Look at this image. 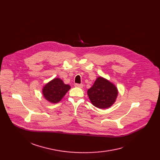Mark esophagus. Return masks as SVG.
Returning a JSON list of instances; mask_svg holds the SVG:
<instances>
[{
    "label": "esophagus",
    "mask_w": 160,
    "mask_h": 160,
    "mask_svg": "<svg viewBox=\"0 0 160 160\" xmlns=\"http://www.w3.org/2000/svg\"><path fill=\"white\" fill-rule=\"evenodd\" d=\"M74 86L77 87V88H82L83 87V84H79V83H75L74 84Z\"/></svg>",
    "instance_id": "34e87169"
}]
</instances>
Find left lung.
<instances>
[{
	"label": "left lung",
	"mask_w": 160,
	"mask_h": 160,
	"mask_svg": "<svg viewBox=\"0 0 160 160\" xmlns=\"http://www.w3.org/2000/svg\"><path fill=\"white\" fill-rule=\"evenodd\" d=\"M91 103L100 109L108 108L115 102L118 91L112 83L104 78L98 77L88 91Z\"/></svg>",
	"instance_id": "left-lung-1"
}]
</instances>
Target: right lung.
<instances>
[{
	"instance_id": "1",
	"label": "right lung",
	"mask_w": 160,
	"mask_h": 160,
	"mask_svg": "<svg viewBox=\"0 0 160 160\" xmlns=\"http://www.w3.org/2000/svg\"><path fill=\"white\" fill-rule=\"evenodd\" d=\"M70 89V86L65 84L61 79L57 78L53 79L44 86L43 95L50 102L57 103L60 101Z\"/></svg>"
}]
</instances>
